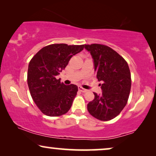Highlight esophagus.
<instances>
[{
  "mask_svg": "<svg viewBox=\"0 0 156 156\" xmlns=\"http://www.w3.org/2000/svg\"><path fill=\"white\" fill-rule=\"evenodd\" d=\"M78 90H79L80 92H82V93H86V92H87V91H88V90H86V89H84L83 88H82L81 86H78Z\"/></svg>",
  "mask_w": 156,
  "mask_h": 156,
  "instance_id": "esophagus-1",
  "label": "esophagus"
}]
</instances>
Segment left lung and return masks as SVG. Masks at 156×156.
<instances>
[{
	"mask_svg": "<svg viewBox=\"0 0 156 156\" xmlns=\"http://www.w3.org/2000/svg\"><path fill=\"white\" fill-rule=\"evenodd\" d=\"M94 62L95 71L101 81L102 94L95 95L87 108L91 115L102 121L115 118L127 104L131 88V76L128 63L107 45H85Z\"/></svg>",
	"mask_w": 156,
	"mask_h": 156,
	"instance_id": "left-lung-1",
	"label": "left lung"
}]
</instances>
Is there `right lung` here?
<instances>
[{"label":"right lung","instance_id":"add662e5","mask_svg":"<svg viewBox=\"0 0 156 156\" xmlns=\"http://www.w3.org/2000/svg\"><path fill=\"white\" fill-rule=\"evenodd\" d=\"M85 45L51 44L41 48L28 65L27 82L30 95L40 111L48 116L63 115L69 111L78 92V86H66L55 77L70 59Z\"/></svg>","mask_w":156,"mask_h":156}]
</instances>
